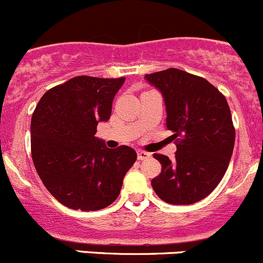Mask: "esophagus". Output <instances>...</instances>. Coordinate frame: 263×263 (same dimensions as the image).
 Segmentation results:
<instances>
[{
	"label": "esophagus",
	"instance_id": "1",
	"mask_svg": "<svg viewBox=\"0 0 263 263\" xmlns=\"http://www.w3.org/2000/svg\"><path fill=\"white\" fill-rule=\"evenodd\" d=\"M151 156L152 154L148 153V152L138 151V159H139V161H145V159L151 158Z\"/></svg>",
	"mask_w": 263,
	"mask_h": 263
}]
</instances>
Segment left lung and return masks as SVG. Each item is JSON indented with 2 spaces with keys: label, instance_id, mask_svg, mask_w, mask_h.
Returning a JSON list of instances; mask_svg holds the SVG:
<instances>
[{
  "label": "left lung",
  "instance_id": "1",
  "mask_svg": "<svg viewBox=\"0 0 263 263\" xmlns=\"http://www.w3.org/2000/svg\"><path fill=\"white\" fill-rule=\"evenodd\" d=\"M158 88L173 133L175 158L156 153L162 171L152 187L163 201L190 205L218 186L229 166L235 129L226 96L205 78L177 68L145 74Z\"/></svg>",
  "mask_w": 263,
  "mask_h": 263
}]
</instances>
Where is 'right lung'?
<instances>
[{
    "label": "right lung",
    "mask_w": 263,
    "mask_h": 263,
    "mask_svg": "<svg viewBox=\"0 0 263 263\" xmlns=\"http://www.w3.org/2000/svg\"><path fill=\"white\" fill-rule=\"evenodd\" d=\"M125 77L77 76L43 95L31 118V157L48 191L69 209L109 206L137 161L128 145L110 149L95 137L111 115Z\"/></svg>",
    "instance_id": "right-lung-1"
}]
</instances>
